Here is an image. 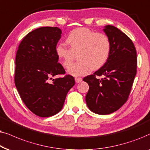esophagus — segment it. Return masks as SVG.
Here are the masks:
<instances>
[{
    "label": "esophagus",
    "instance_id": "esophagus-1",
    "mask_svg": "<svg viewBox=\"0 0 150 150\" xmlns=\"http://www.w3.org/2000/svg\"><path fill=\"white\" fill-rule=\"evenodd\" d=\"M75 81L76 83H79L82 81V78H81V77H75Z\"/></svg>",
    "mask_w": 150,
    "mask_h": 150
}]
</instances>
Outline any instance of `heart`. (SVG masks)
I'll return each mask as SVG.
<instances>
[{
  "mask_svg": "<svg viewBox=\"0 0 150 150\" xmlns=\"http://www.w3.org/2000/svg\"><path fill=\"white\" fill-rule=\"evenodd\" d=\"M70 49L63 44L55 48V53L63 67H67L77 55V62L67 69L73 76L84 75L90 71L101 68L106 62L110 53V41L104 33H95L87 28H77L72 31L67 38Z\"/></svg>",
  "mask_w": 150,
  "mask_h": 150,
  "instance_id": "obj_1",
  "label": "heart"
}]
</instances>
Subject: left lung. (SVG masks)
Listing matches in <instances>:
<instances>
[{"label": "left lung", "mask_w": 150, "mask_h": 150, "mask_svg": "<svg viewBox=\"0 0 150 150\" xmlns=\"http://www.w3.org/2000/svg\"><path fill=\"white\" fill-rule=\"evenodd\" d=\"M110 41L108 59L93 75L83 80L88 83L86 96L88 108L98 115H108L126 102L137 74V51L130 38L118 28L106 25L103 29ZM97 76H103L99 80Z\"/></svg>", "instance_id": "1"}]
</instances>
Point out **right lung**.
<instances>
[{"label": "right lung", "instance_id": "add662e5", "mask_svg": "<svg viewBox=\"0 0 150 150\" xmlns=\"http://www.w3.org/2000/svg\"><path fill=\"white\" fill-rule=\"evenodd\" d=\"M58 27H40L30 32L18 46L16 56L15 85L28 108L40 117L62 109L68 92L75 85L58 63L55 48L62 36Z\"/></svg>", "mask_w": 150, "mask_h": 150}]
</instances>
